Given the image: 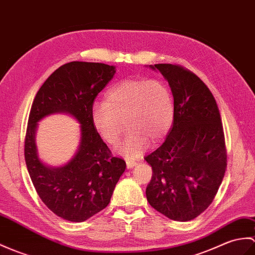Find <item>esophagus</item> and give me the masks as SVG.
<instances>
[{"label": "esophagus", "mask_w": 255, "mask_h": 255, "mask_svg": "<svg viewBox=\"0 0 255 255\" xmlns=\"http://www.w3.org/2000/svg\"><path fill=\"white\" fill-rule=\"evenodd\" d=\"M126 165H127V168L128 169H130V168H132V167H134L135 165H137V161H135V159H126Z\"/></svg>", "instance_id": "1"}]
</instances>
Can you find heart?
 I'll use <instances>...</instances> for the list:
<instances>
[{
    "label": "heart",
    "instance_id": "heart-1",
    "mask_svg": "<svg viewBox=\"0 0 255 255\" xmlns=\"http://www.w3.org/2000/svg\"><path fill=\"white\" fill-rule=\"evenodd\" d=\"M175 116L174 98L157 79H126L112 87L105 102L92 106L91 120L106 143L115 145L129 131L117 151L129 157L141 154L149 139L157 141L168 132Z\"/></svg>",
    "mask_w": 255,
    "mask_h": 255
}]
</instances>
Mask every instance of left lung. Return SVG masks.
Here are the masks:
<instances>
[{
  "mask_svg": "<svg viewBox=\"0 0 255 255\" xmlns=\"http://www.w3.org/2000/svg\"><path fill=\"white\" fill-rule=\"evenodd\" d=\"M168 81L175 116L166 139L144 157L152 167L147 202L174 221L198 217L213 202L227 167L221 114L204 82L177 64H155Z\"/></svg>",
  "mask_w": 255,
  "mask_h": 255,
  "instance_id": "left-lung-1",
  "label": "left lung"
}]
</instances>
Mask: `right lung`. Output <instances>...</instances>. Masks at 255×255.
I'll use <instances>...</instances> for the list:
<instances>
[{"instance_id": "1", "label": "right lung", "mask_w": 255, "mask_h": 255, "mask_svg": "<svg viewBox=\"0 0 255 255\" xmlns=\"http://www.w3.org/2000/svg\"><path fill=\"white\" fill-rule=\"evenodd\" d=\"M115 67L102 63L70 62L57 68L41 86L31 105L25 137V161L33 187L54 214L85 222L109 205L126 162L113 156L93 126L94 100L113 78ZM53 113H67L82 125L76 155L63 168L52 169L36 154V123Z\"/></svg>"}]
</instances>
